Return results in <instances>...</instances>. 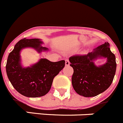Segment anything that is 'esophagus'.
<instances>
[{"instance_id":"obj_1","label":"esophagus","mask_w":123,"mask_h":123,"mask_svg":"<svg viewBox=\"0 0 123 123\" xmlns=\"http://www.w3.org/2000/svg\"><path fill=\"white\" fill-rule=\"evenodd\" d=\"M69 64H70V63H69V61L68 59H67L66 60H65V65L66 66H69Z\"/></svg>"}]
</instances>
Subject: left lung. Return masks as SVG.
<instances>
[{
    "mask_svg": "<svg viewBox=\"0 0 123 123\" xmlns=\"http://www.w3.org/2000/svg\"><path fill=\"white\" fill-rule=\"evenodd\" d=\"M99 58H106L107 62L96 66L93 61ZM69 60L74 70L72 85L79 95L85 97L97 96L106 91L112 83L117 63L108 42L99 45L87 55H73Z\"/></svg>",
    "mask_w": 123,
    "mask_h": 123,
    "instance_id": "obj_1",
    "label": "left lung"
}]
</instances>
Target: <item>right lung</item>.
Wrapping results in <instances>:
<instances>
[{
    "label": "right lung",
    "mask_w": 123,
    "mask_h": 123,
    "mask_svg": "<svg viewBox=\"0 0 123 123\" xmlns=\"http://www.w3.org/2000/svg\"><path fill=\"white\" fill-rule=\"evenodd\" d=\"M43 42L39 39L24 38L17 42L8 55L6 65L7 76L15 89L25 97L35 98L47 94L54 78L65 67V60L52 62L46 58H41L31 67H22L21 50L31 47L38 53L48 50L47 48L41 46Z\"/></svg>",
    "instance_id": "1"
}]
</instances>
